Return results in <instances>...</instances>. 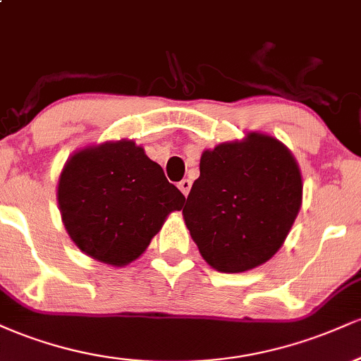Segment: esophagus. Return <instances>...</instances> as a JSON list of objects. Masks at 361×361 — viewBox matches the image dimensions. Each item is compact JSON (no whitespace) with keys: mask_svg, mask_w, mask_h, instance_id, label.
Wrapping results in <instances>:
<instances>
[{"mask_svg":"<svg viewBox=\"0 0 361 361\" xmlns=\"http://www.w3.org/2000/svg\"><path fill=\"white\" fill-rule=\"evenodd\" d=\"M178 188L181 190V193H183L185 197H188V193H190V188H192V181H190L188 178H185V180H181L180 183H178Z\"/></svg>","mask_w":361,"mask_h":361,"instance_id":"34e87169","label":"esophagus"}]
</instances>
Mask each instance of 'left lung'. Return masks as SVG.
<instances>
[{
	"mask_svg": "<svg viewBox=\"0 0 361 361\" xmlns=\"http://www.w3.org/2000/svg\"><path fill=\"white\" fill-rule=\"evenodd\" d=\"M302 186L295 157L268 134L205 149L183 209L202 258L222 273L267 263L299 215Z\"/></svg>",
	"mask_w": 361,
	"mask_h": 361,
	"instance_id": "obj_1",
	"label": "left lung"
}]
</instances>
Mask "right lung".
I'll use <instances>...</instances> for the list:
<instances>
[{"label": "right lung", "mask_w": 361, "mask_h": 361, "mask_svg": "<svg viewBox=\"0 0 361 361\" xmlns=\"http://www.w3.org/2000/svg\"><path fill=\"white\" fill-rule=\"evenodd\" d=\"M185 197L134 140L80 149L66 161L57 204L69 238L90 258L126 267L147 250Z\"/></svg>", "instance_id": "add662e5"}]
</instances>
